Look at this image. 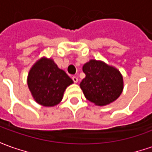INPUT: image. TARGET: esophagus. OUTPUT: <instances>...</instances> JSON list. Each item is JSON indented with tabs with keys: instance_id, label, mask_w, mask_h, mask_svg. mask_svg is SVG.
Instances as JSON below:
<instances>
[{
	"instance_id": "obj_1",
	"label": "esophagus",
	"mask_w": 152,
	"mask_h": 152,
	"mask_svg": "<svg viewBox=\"0 0 152 152\" xmlns=\"http://www.w3.org/2000/svg\"><path fill=\"white\" fill-rule=\"evenodd\" d=\"M72 79H73V82H74V83H78V81H79V79H78V77H77V76H73Z\"/></svg>"
}]
</instances>
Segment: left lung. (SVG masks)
<instances>
[{"instance_id":"obj_1","label":"left lung","mask_w":152,"mask_h":152,"mask_svg":"<svg viewBox=\"0 0 152 152\" xmlns=\"http://www.w3.org/2000/svg\"><path fill=\"white\" fill-rule=\"evenodd\" d=\"M85 78L80 88L85 98L97 106H106L116 101L124 89V80L120 72L105 62L91 60L83 66Z\"/></svg>"}]
</instances>
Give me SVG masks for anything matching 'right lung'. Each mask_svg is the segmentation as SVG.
Listing matches in <instances>:
<instances>
[{
    "label": "right lung",
    "instance_id": "right-lung-1",
    "mask_svg": "<svg viewBox=\"0 0 152 152\" xmlns=\"http://www.w3.org/2000/svg\"><path fill=\"white\" fill-rule=\"evenodd\" d=\"M27 81L34 101L44 107H54L60 103L66 88L73 83L52 59L45 57L33 65Z\"/></svg>",
    "mask_w": 152,
    "mask_h": 152
}]
</instances>
